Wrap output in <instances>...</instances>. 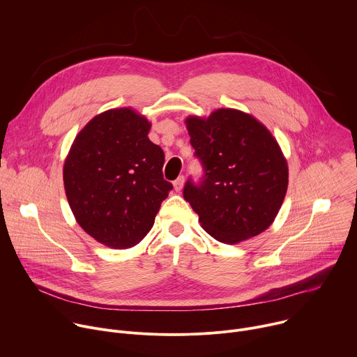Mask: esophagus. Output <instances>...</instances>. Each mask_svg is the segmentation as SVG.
I'll return each instance as SVG.
<instances>
[{
	"instance_id": "1",
	"label": "esophagus",
	"mask_w": 357,
	"mask_h": 357,
	"mask_svg": "<svg viewBox=\"0 0 357 357\" xmlns=\"http://www.w3.org/2000/svg\"><path fill=\"white\" fill-rule=\"evenodd\" d=\"M183 183H185V178H183V175L178 176V178L174 181V188H175V190H176V192H181V190H182V188H183Z\"/></svg>"
}]
</instances>
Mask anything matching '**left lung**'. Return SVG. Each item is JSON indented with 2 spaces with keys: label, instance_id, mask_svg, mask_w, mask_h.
Returning a JSON list of instances; mask_svg holds the SVG:
<instances>
[{
  "label": "left lung",
  "instance_id": "1",
  "mask_svg": "<svg viewBox=\"0 0 357 357\" xmlns=\"http://www.w3.org/2000/svg\"><path fill=\"white\" fill-rule=\"evenodd\" d=\"M186 127L203 175L189 178L183 197L213 238L236 244L263 233L275 219L288 186L277 139L254 117L220 109Z\"/></svg>",
  "mask_w": 357,
  "mask_h": 357
}]
</instances>
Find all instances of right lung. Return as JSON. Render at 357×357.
I'll return each mask as SVG.
<instances>
[{"instance_id":"add662e5","label":"right lung","mask_w":357,"mask_h":357,"mask_svg":"<svg viewBox=\"0 0 357 357\" xmlns=\"http://www.w3.org/2000/svg\"><path fill=\"white\" fill-rule=\"evenodd\" d=\"M149 128L131 109L105 112L77 134L65 161V190L77 223L112 248L139 243L174 188L164 179V151L149 141Z\"/></svg>"}]
</instances>
